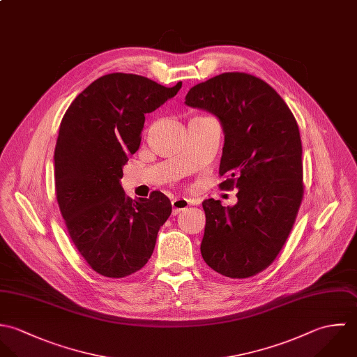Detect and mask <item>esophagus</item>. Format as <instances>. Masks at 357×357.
Instances as JSON below:
<instances>
[{
    "label": "esophagus",
    "instance_id": "34e87169",
    "mask_svg": "<svg viewBox=\"0 0 357 357\" xmlns=\"http://www.w3.org/2000/svg\"><path fill=\"white\" fill-rule=\"evenodd\" d=\"M190 206V202L188 199H175L172 200V213L179 214L181 211L186 210Z\"/></svg>",
    "mask_w": 357,
    "mask_h": 357
}]
</instances>
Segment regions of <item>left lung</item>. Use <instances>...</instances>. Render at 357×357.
<instances>
[{
    "label": "left lung",
    "instance_id": "8db88e82",
    "mask_svg": "<svg viewBox=\"0 0 357 357\" xmlns=\"http://www.w3.org/2000/svg\"><path fill=\"white\" fill-rule=\"evenodd\" d=\"M185 103L220 121L219 175L226 181L219 188L238 189L233 207L203 202V259L226 278L255 276L279 255L303 197L295 117L269 84L245 73H223L195 85Z\"/></svg>",
    "mask_w": 357,
    "mask_h": 357
}]
</instances>
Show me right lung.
I'll use <instances>...</instances> for the list:
<instances>
[{
	"label": "right lung",
	"mask_w": 357,
	"mask_h": 357,
	"mask_svg": "<svg viewBox=\"0 0 357 357\" xmlns=\"http://www.w3.org/2000/svg\"><path fill=\"white\" fill-rule=\"evenodd\" d=\"M142 75L112 73L88 85L66 110L55 147V189L73 244L99 275L130 276L147 264L172 211L155 190L130 199L123 167L141 144L144 114L174 98Z\"/></svg>",
	"instance_id": "1"
}]
</instances>
